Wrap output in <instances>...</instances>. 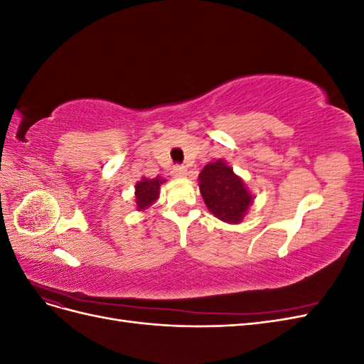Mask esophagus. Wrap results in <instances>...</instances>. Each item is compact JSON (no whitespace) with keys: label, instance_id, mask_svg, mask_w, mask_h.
Returning <instances> with one entry per match:
<instances>
[{"label":"esophagus","instance_id":"esophagus-1","mask_svg":"<svg viewBox=\"0 0 364 364\" xmlns=\"http://www.w3.org/2000/svg\"><path fill=\"white\" fill-rule=\"evenodd\" d=\"M171 174L174 178H183V176H186V168L181 167V165H176V167H173Z\"/></svg>","mask_w":364,"mask_h":364}]
</instances>
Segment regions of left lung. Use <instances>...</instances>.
I'll return each instance as SVG.
<instances>
[{
  "mask_svg": "<svg viewBox=\"0 0 364 364\" xmlns=\"http://www.w3.org/2000/svg\"><path fill=\"white\" fill-rule=\"evenodd\" d=\"M199 188L209 211L225 223L238 225L253 203L243 179L223 159L205 165L199 174Z\"/></svg>",
  "mask_w": 364,
  "mask_h": 364,
  "instance_id": "obj_1",
  "label": "left lung"
}]
</instances>
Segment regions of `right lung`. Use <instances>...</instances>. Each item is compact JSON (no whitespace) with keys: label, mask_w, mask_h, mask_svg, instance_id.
I'll list each match as a JSON object with an SVG mask.
<instances>
[{"label":"right lung","mask_w":364,"mask_h":364,"mask_svg":"<svg viewBox=\"0 0 364 364\" xmlns=\"http://www.w3.org/2000/svg\"><path fill=\"white\" fill-rule=\"evenodd\" d=\"M162 183H165V179L162 176H156L153 179L142 178L135 185V202L138 211H144L158 200Z\"/></svg>","instance_id":"right-lung-1"}]
</instances>
